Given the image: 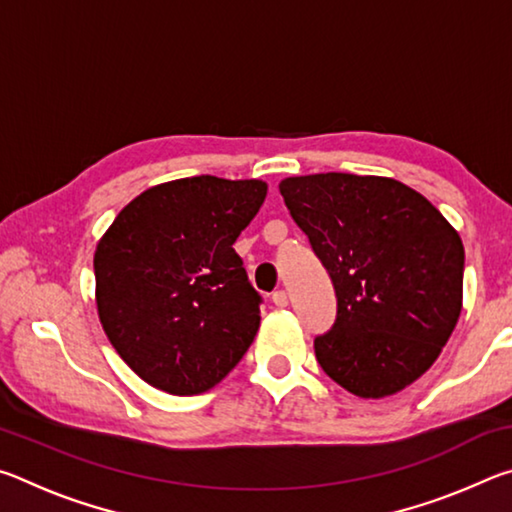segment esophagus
Segmentation results:
<instances>
[{
    "label": "esophagus",
    "instance_id": "1",
    "mask_svg": "<svg viewBox=\"0 0 512 512\" xmlns=\"http://www.w3.org/2000/svg\"><path fill=\"white\" fill-rule=\"evenodd\" d=\"M271 300H273V305L275 307H287L289 305V296H287V291H275L273 296H271Z\"/></svg>",
    "mask_w": 512,
    "mask_h": 512
}]
</instances>
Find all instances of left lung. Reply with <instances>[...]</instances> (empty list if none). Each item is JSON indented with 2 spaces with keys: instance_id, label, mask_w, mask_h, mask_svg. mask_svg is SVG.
<instances>
[{
  "instance_id": "1",
  "label": "left lung",
  "mask_w": 512,
  "mask_h": 512,
  "mask_svg": "<svg viewBox=\"0 0 512 512\" xmlns=\"http://www.w3.org/2000/svg\"><path fill=\"white\" fill-rule=\"evenodd\" d=\"M336 291L314 339L320 368L357 397L400 393L431 368L463 307L465 250L427 198L400 180L314 173L280 183Z\"/></svg>"
}]
</instances>
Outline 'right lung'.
Masks as SVG:
<instances>
[{
    "mask_svg": "<svg viewBox=\"0 0 512 512\" xmlns=\"http://www.w3.org/2000/svg\"><path fill=\"white\" fill-rule=\"evenodd\" d=\"M266 189L262 180H171L133 198L99 239V320L146 384L205 393L250 348L262 296L232 244Z\"/></svg>",
    "mask_w": 512,
    "mask_h": 512,
    "instance_id": "right-lung-1",
    "label": "right lung"
}]
</instances>
